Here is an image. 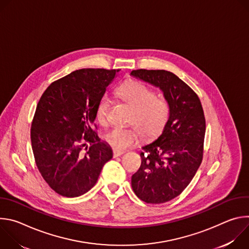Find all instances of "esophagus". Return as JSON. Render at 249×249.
Masks as SVG:
<instances>
[{
  "label": "esophagus",
  "instance_id": "esophagus-1",
  "mask_svg": "<svg viewBox=\"0 0 249 249\" xmlns=\"http://www.w3.org/2000/svg\"><path fill=\"white\" fill-rule=\"evenodd\" d=\"M125 152L124 151H119V150H113V158H117V157H120L124 154Z\"/></svg>",
  "mask_w": 249,
  "mask_h": 249
}]
</instances>
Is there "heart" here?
<instances>
[{
    "mask_svg": "<svg viewBox=\"0 0 249 249\" xmlns=\"http://www.w3.org/2000/svg\"><path fill=\"white\" fill-rule=\"evenodd\" d=\"M116 94L132 107L128 122L136 126L144 137H153L163 129L170 112L169 103L165 98L157 96L153 89L139 82L122 84L117 88ZM111 106L110 96L102 95L95 111L99 123L107 124ZM135 128L115 126L104 134V140L114 150L124 151L137 144L139 133Z\"/></svg>",
    "mask_w": 249,
    "mask_h": 249,
    "instance_id": "heart-1",
    "label": "heart"
}]
</instances>
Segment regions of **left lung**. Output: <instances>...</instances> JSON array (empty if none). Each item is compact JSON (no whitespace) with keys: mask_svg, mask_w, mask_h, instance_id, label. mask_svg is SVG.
Segmentation results:
<instances>
[{"mask_svg":"<svg viewBox=\"0 0 249 249\" xmlns=\"http://www.w3.org/2000/svg\"><path fill=\"white\" fill-rule=\"evenodd\" d=\"M131 75L160 88L169 103L162 133L143 147L141 166L131 179L142 201L165 203L181 194L202 162L206 131L202 104L194 90L168 71L140 69Z\"/></svg>","mask_w":249,"mask_h":249,"instance_id":"8db88e82","label":"left lung"}]
</instances>
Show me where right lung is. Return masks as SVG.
<instances>
[{
  "label": "right lung",
  "instance_id": "obj_1",
  "mask_svg": "<svg viewBox=\"0 0 249 249\" xmlns=\"http://www.w3.org/2000/svg\"><path fill=\"white\" fill-rule=\"evenodd\" d=\"M118 72L74 71L53 82L39 99L30 129L33 156L43 179L61 196L87 193L112 159L111 148L92 127L97 103ZM87 142L91 147L83 155L80 151Z\"/></svg>",
  "mask_w": 249,
  "mask_h": 249
}]
</instances>
